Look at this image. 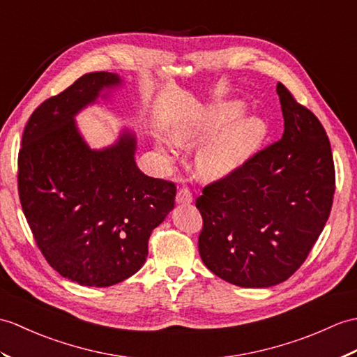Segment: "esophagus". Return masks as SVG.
Segmentation results:
<instances>
[{
    "mask_svg": "<svg viewBox=\"0 0 357 357\" xmlns=\"http://www.w3.org/2000/svg\"><path fill=\"white\" fill-rule=\"evenodd\" d=\"M193 201V195L187 187H182L176 193V202L178 204H190Z\"/></svg>",
    "mask_w": 357,
    "mask_h": 357,
    "instance_id": "obj_1",
    "label": "esophagus"
}]
</instances>
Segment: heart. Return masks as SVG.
I'll return each instance as SVG.
<instances>
[{"label": "heart", "instance_id": "obj_1", "mask_svg": "<svg viewBox=\"0 0 357 357\" xmlns=\"http://www.w3.org/2000/svg\"><path fill=\"white\" fill-rule=\"evenodd\" d=\"M242 112L243 107L237 103H223L211 107L201 117L173 130V141L179 146L204 141L236 120ZM268 123L257 115L234 121L202 149L197 158L199 169L206 176L213 178L231 175L259 151L268 137ZM160 149L165 156L170 155L162 146Z\"/></svg>", "mask_w": 357, "mask_h": 357}]
</instances>
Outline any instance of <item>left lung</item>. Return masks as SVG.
<instances>
[{
  "label": "left lung",
  "instance_id": "left-lung-1",
  "mask_svg": "<svg viewBox=\"0 0 357 357\" xmlns=\"http://www.w3.org/2000/svg\"><path fill=\"white\" fill-rule=\"evenodd\" d=\"M284 132L196 199L204 227L199 254L240 287L283 283L301 266L330 216L335 164L321 121L277 85Z\"/></svg>",
  "mask_w": 357,
  "mask_h": 357
}]
</instances>
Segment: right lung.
Returning a JSON list of instances; mask_svg holds the SVG:
<instances>
[{
  "label": "right lung",
  "instance_id": "1",
  "mask_svg": "<svg viewBox=\"0 0 357 357\" xmlns=\"http://www.w3.org/2000/svg\"><path fill=\"white\" fill-rule=\"evenodd\" d=\"M120 84L114 73H88L50 97L29 119L18 155L20 201L36 245L82 286L107 287L138 272L152 231L175 206V184L137 167L132 132L96 151L76 126L84 107Z\"/></svg>",
  "mask_w": 357,
  "mask_h": 357
}]
</instances>
